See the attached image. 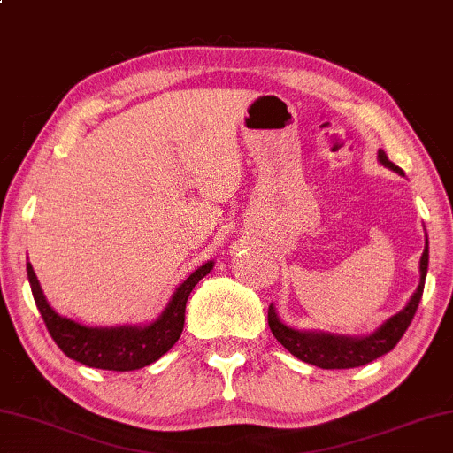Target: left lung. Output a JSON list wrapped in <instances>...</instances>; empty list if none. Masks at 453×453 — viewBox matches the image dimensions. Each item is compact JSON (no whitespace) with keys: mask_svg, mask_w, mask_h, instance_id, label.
Instances as JSON below:
<instances>
[{"mask_svg":"<svg viewBox=\"0 0 453 453\" xmlns=\"http://www.w3.org/2000/svg\"><path fill=\"white\" fill-rule=\"evenodd\" d=\"M378 161L384 167L392 169L398 175H403V169L396 167L392 163L382 149L378 150ZM427 267H429V241L427 233H425V249L418 261V272H421V280H418L417 290L412 292V296L401 312H396L395 317L384 320L376 331L370 335L362 337H351V335H333L326 331H298L281 323L278 312H275L273 304L267 311V323L273 337L292 353L294 357L303 359V362L317 365L323 370H347V368H359L373 362V359L382 357L384 353L395 349V345L401 341L404 331L409 329L412 317H415L417 306L421 303L425 278H427Z\"/></svg>","mask_w":453,"mask_h":453,"instance_id":"left-lung-1","label":"left lung"}]
</instances>
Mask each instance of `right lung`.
<instances>
[{"mask_svg": "<svg viewBox=\"0 0 453 453\" xmlns=\"http://www.w3.org/2000/svg\"><path fill=\"white\" fill-rule=\"evenodd\" d=\"M214 261L200 265L175 288L159 317L149 325H122V326H85L73 319L63 317L47 303L41 281H38L30 261L26 264L32 296L38 306V312L44 319V325L61 347L65 356L83 365L97 370L130 372L145 368L172 349L180 339L186 320V303L194 286L211 273Z\"/></svg>", "mask_w": 453, "mask_h": 453, "instance_id": "right-lung-1", "label": "right lung"}]
</instances>
